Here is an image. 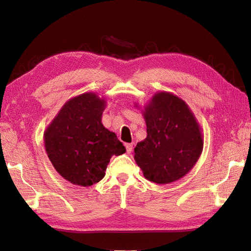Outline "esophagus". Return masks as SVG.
Wrapping results in <instances>:
<instances>
[{"label": "esophagus", "instance_id": "34e87169", "mask_svg": "<svg viewBox=\"0 0 251 251\" xmlns=\"http://www.w3.org/2000/svg\"><path fill=\"white\" fill-rule=\"evenodd\" d=\"M125 146H126L127 152L130 153V152L132 151V149H133V143H127V144H126Z\"/></svg>", "mask_w": 251, "mask_h": 251}]
</instances>
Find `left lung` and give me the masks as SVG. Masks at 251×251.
<instances>
[{"label": "left lung", "mask_w": 251, "mask_h": 251, "mask_svg": "<svg viewBox=\"0 0 251 251\" xmlns=\"http://www.w3.org/2000/svg\"><path fill=\"white\" fill-rule=\"evenodd\" d=\"M137 108L140 105L134 103ZM147 137L134 148V161L148 181L169 184L187 175L201 156L204 135L195 113L173 92L157 91L143 106Z\"/></svg>", "instance_id": "8db88e82"}]
</instances>
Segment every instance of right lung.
Here are the masks:
<instances>
[{"label": "right lung", "instance_id": "add662e5", "mask_svg": "<svg viewBox=\"0 0 251 251\" xmlns=\"http://www.w3.org/2000/svg\"><path fill=\"white\" fill-rule=\"evenodd\" d=\"M106 103L97 92H84L69 99L45 128L48 159L71 184L89 187L100 182L111 156L126 151L102 123Z\"/></svg>", "mask_w": 251, "mask_h": 251}]
</instances>
